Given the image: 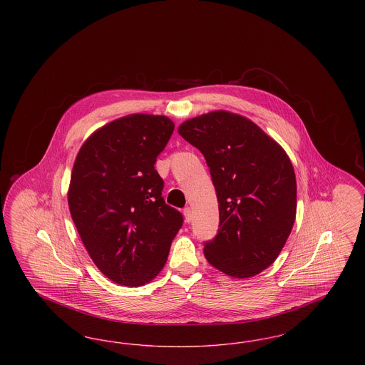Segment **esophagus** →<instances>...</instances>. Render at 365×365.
<instances>
[{"label": "esophagus", "mask_w": 365, "mask_h": 365, "mask_svg": "<svg viewBox=\"0 0 365 365\" xmlns=\"http://www.w3.org/2000/svg\"><path fill=\"white\" fill-rule=\"evenodd\" d=\"M183 215H185V222L190 223L192 220V210H191V208L183 209Z\"/></svg>", "instance_id": "1"}]
</instances>
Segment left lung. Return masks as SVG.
I'll return each mask as SVG.
<instances>
[{
  "instance_id": "8db88e82",
  "label": "left lung",
  "mask_w": 365,
  "mask_h": 365,
  "mask_svg": "<svg viewBox=\"0 0 365 365\" xmlns=\"http://www.w3.org/2000/svg\"><path fill=\"white\" fill-rule=\"evenodd\" d=\"M178 133L207 160L219 202L217 235L205 242L210 265L252 278L277 260L294 225V168L275 139L241 115L213 110Z\"/></svg>"
}]
</instances>
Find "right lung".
<instances>
[{
    "label": "right lung",
    "instance_id": "obj_1",
    "mask_svg": "<svg viewBox=\"0 0 365 365\" xmlns=\"http://www.w3.org/2000/svg\"><path fill=\"white\" fill-rule=\"evenodd\" d=\"M174 128L167 116H124L94 131L73 163L72 220L97 268L127 287L156 278L183 223L155 170Z\"/></svg>",
    "mask_w": 365,
    "mask_h": 365
}]
</instances>
